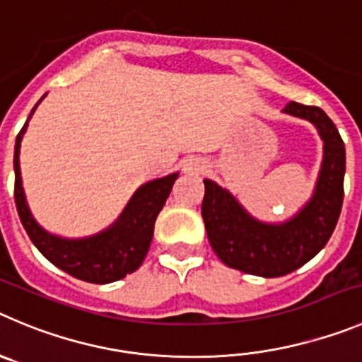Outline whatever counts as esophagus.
<instances>
[{
	"mask_svg": "<svg viewBox=\"0 0 362 362\" xmlns=\"http://www.w3.org/2000/svg\"><path fill=\"white\" fill-rule=\"evenodd\" d=\"M204 162L198 160V158H185L184 162H182V171L184 173H189V175H194V173H202L204 171Z\"/></svg>",
	"mask_w": 362,
	"mask_h": 362,
	"instance_id": "34e87169",
	"label": "esophagus"
}]
</instances>
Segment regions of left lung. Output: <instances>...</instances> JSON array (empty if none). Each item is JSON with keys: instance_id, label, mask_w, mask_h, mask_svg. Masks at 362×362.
Masks as SVG:
<instances>
[{"instance_id": "1", "label": "left lung", "mask_w": 362, "mask_h": 362, "mask_svg": "<svg viewBox=\"0 0 362 362\" xmlns=\"http://www.w3.org/2000/svg\"><path fill=\"white\" fill-rule=\"evenodd\" d=\"M282 112L313 123L323 141V162L313 198L284 223L253 218L216 182L204 180L202 216L212 250L228 268L272 279L295 272L327 245L343 205L346 153L336 124L320 107L291 101Z\"/></svg>"}]
</instances>
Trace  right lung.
<instances>
[{"mask_svg":"<svg viewBox=\"0 0 362 362\" xmlns=\"http://www.w3.org/2000/svg\"><path fill=\"white\" fill-rule=\"evenodd\" d=\"M44 96L40 98L39 103L44 100ZM37 105L30 112L28 121L35 112ZM28 121L18 134L16 150H13V171H16L13 198H16L19 219L33 245L52 264L73 275L74 279L86 280V282L109 284L134 273L146 257L151 238H153L155 219L170 197L178 173H171L168 177L141 185L134 192V197L130 198L119 218L100 234L82 239L59 238L44 230L35 221L26 204L25 191H23L19 148H21V139L28 127Z\"/></svg>","mask_w":362,"mask_h":362,"instance_id":"add662e5","label":"right lung"}]
</instances>
